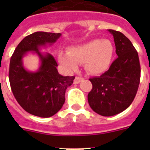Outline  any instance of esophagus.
<instances>
[{
	"instance_id": "esophagus-1",
	"label": "esophagus",
	"mask_w": 150,
	"mask_h": 150,
	"mask_svg": "<svg viewBox=\"0 0 150 150\" xmlns=\"http://www.w3.org/2000/svg\"><path fill=\"white\" fill-rule=\"evenodd\" d=\"M82 80H83V78H82V77H80V76H76L75 79V80H74V83H75V84L79 83Z\"/></svg>"
}]
</instances>
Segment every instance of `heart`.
<instances>
[{
    "label": "heart",
    "mask_w": 150,
    "mask_h": 150,
    "mask_svg": "<svg viewBox=\"0 0 150 150\" xmlns=\"http://www.w3.org/2000/svg\"><path fill=\"white\" fill-rule=\"evenodd\" d=\"M114 53L109 40H91L81 46L69 50L68 53L60 52L59 62L70 71H75L78 63H83L85 70L91 75L103 74L110 67Z\"/></svg>",
    "instance_id": "heart-1"
}]
</instances>
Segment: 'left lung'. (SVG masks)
Here are the masks:
<instances>
[{
    "label": "left lung",
    "mask_w": 150,
    "mask_h": 150,
    "mask_svg": "<svg viewBox=\"0 0 150 150\" xmlns=\"http://www.w3.org/2000/svg\"><path fill=\"white\" fill-rule=\"evenodd\" d=\"M108 31L113 35L118 57L103 75L89 79L92 88L88 95L91 109L104 116L116 115L130 106L141 78L138 54L130 40L119 31Z\"/></svg>",
    "instance_id": "left-lung-1"
}]
</instances>
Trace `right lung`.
Wrapping results in <instances>:
<instances>
[{"label":"right lung","mask_w":150,"mask_h":150,"mask_svg":"<svg viewBox=\"0 0 150 150\" xmlns=\"http://www.w3.org/2000/svg\"><path fill=\"white\" fill-rule=\"evenodd\" d=\"M61 34L35 32L21 40L10 59L8 79L13 94L18 103L27 112L40 117H50L58 112L65 103L67 88L73 83L75 76L59 74L58 63L50 54L43 55L40 46L51 45ZM29 51L40 56L41 66L36 72L26 71L22 58Z\"/></svg>","instance_id":"add662e5"}]
</instances>
